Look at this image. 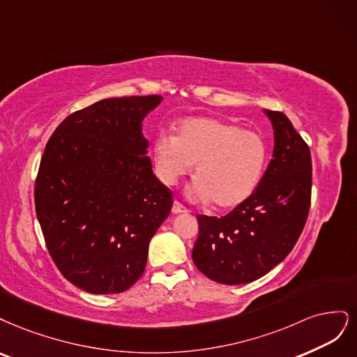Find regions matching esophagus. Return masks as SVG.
Returning a JSON list of instances; mask_svg holds the SVG:
<instances>
[{
	"instance_id": "1",
	"label": "esophagus",
	"mask_w": 357,
	"mask_h": 357,
	"mask_svg": "<svg viewBox=\"0 0 357 357\" xmlns=\"http://www.w3.org/2000/svg\"><path fill=\"white\" fill-rule=\"evenodd\" d=\"M172 212L174 213H187L188 212V209L185 208V206H183L181 202H175L174 203V206H172Z\"/></svg>"
}]
</instances>
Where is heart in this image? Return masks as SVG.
Instances as JSON below:
<instances>
[{"mask_svg": "<svg viewBox=\"0 0 357 357\" xmlns=\"http://www.w3.org/2000/svg\"><path fill=\"white\" fill-rule=\"evenodd\" d=\"M153 153L157 176L166 185H174L195 165L197 178L188 187L190 199L212 200L220 209L246 202L259 185L267 162V148L258 135L209 117L182 121L178 136L160 133Z\"/></svg>", "mask_w": 357, "mask_h": 357, "instance_id": "obj_1", "label": "heart"}]
</instances>
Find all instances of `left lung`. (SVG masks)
Segmentation results:
<instances>
[{"instance_id":"1","label":"left lung","mask_w":357,"mask_h":357,"mask_svg":"<svg viewBox=\"0 0 357 357\" xmlns=\"http://www.w3.org/2000/svg\"><path fill=\"white\" fill-rule=\"evenodd\" d=\"M274 129L273 158L250 197L225 216L197 215L192 261L224 284L254 282L294 249L312 203V155L280 111H267Z\"/></svg>"}]
</instances>
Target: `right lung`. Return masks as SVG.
<instances>
[{
	"instance_id": "1",
	"label": "right lung",
	"mask_w": 357,
	"mask_h": 357,
	"mask_svg": "<svg viewBox=\"0 0 357 357\" xmlns=\"http://www.w3.org/2000/svg\"><path fill=\"white\" fill-rule=\"evenodd\" d=\"M160 102L158 95L99 100L68 116L45 145L37 218L57 270L86 292L128 291L174 204L154 175L141 126Z\"/></svg>"
}]
</instances>
